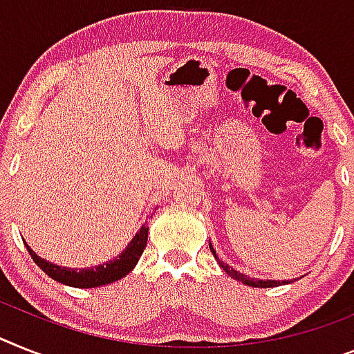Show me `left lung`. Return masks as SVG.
<instances>
[{
  "label": "left lung",
  "instance_id": "left-lung-1",
  "mask_svg": "<svg viewBox=\"0 0 354 354\" xmlns=\"http://www.w3.org/2000/svg\"><path fill=\"white\" fill-rule=\"evenodd\" d=\"M210 250H212L214 257H216V252H214L212 245H210ZM216 259H218V257H216ZM218 263H219V266H221V268L228 273V275H232L234 279H237V281H241V283L248 284V286H254V288H273V286H279V284H283V283H281V281H257V279L246 277V275H243V273H239V272H236V270H234V268H230V266L223 263V261L218 259Z\"/></svg>",
  "mask_w": 354,
  "mask_h": 354
}]
</instances>
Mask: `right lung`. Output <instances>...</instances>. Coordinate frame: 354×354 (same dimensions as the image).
I'll list each match as a JSON object with an SVG mask.
<instances>
[{
  "instance_id": "right-lung-1",
  "label": "right lung",
  "mask_w": 354,
  "mask_h": 354,
  "mask_svg": "<svg viewBox=\"0 0 354 354\" xmlns=\"http://www.w3.org/2000/svg\"><path fill=\"white\" fill-rule=\"evenodd\" d=\"M147 227H142L140 232L136 234L131 239V243L127 245V248L118 255L117 259L109 261L106 264H100V266H95V268H84V270H71V268H61L57 264L48 263V261L41 259L39 255L32 250L30 246L26 245L28 248V254L34 259V263L43 270L46 275L53 279V281H59L62 284H68V286L73 288H97L102 286V284L115 283L118 279L126 277L127 273L135 268V264L140 259L142 252H144L145 245H147Z\"/></svg>"
}]
</instances>
